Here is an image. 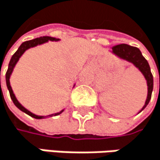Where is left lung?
<instances>
[{
	"mask_svg": "<svg viewBox=\"0 0 160 160\" xmlns=\"http://www.w3.org/2000/svg\"><path fill=\"white\" fill-rule=\"evenodd\" d=\"M112 49H113V52L116 55H118V57H120V58L134 63L144 75L146 81H147V85H148V96H147L145 105L142 108V110H143L148 105V103H149L151 97H152L153 87H154V78H153V75L151 73L149 63H148L147 60L142 56L140 50L138 47L131 46V45L125 44V43H121V44L113 46Z\"/></svg>",
	"mask_w": 160,
	"mask_h": 160,
	"instance_id": "1",
	"label": "left lung"
}]
</instances>
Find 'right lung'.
Segmentation results:
<instances>
[{"instance_id": "add662e5", "label": "right lung", "mask_w": 160, "mask_h": 160, "mask_svg": "<svg viewBox=\"0 0 160 160\" xmlns=\"http://www.w3.org/2000/svg\"><path fill=\"white\" fill-rule=\"evenodd\" d=\"M48 41H58V40L55 39V38H53V37L43 36V37H40V38H37V39H34V40H31V41H26V42H22V43L21 44V46L18 48V50L15 52V54L12 56V58H11V60H10V62H9V64H8V69H7L6 74H5L6 86H7V88H8V90H9L10 98H11V99H12V101L14 102V104H15V105H16L20 110H22V112H24L25 114L29 115L30 117H32V118H42L43 117L36 116V115L32 114L31 112H29L28 110H26L23 106H22V105L19 103V101H18V100H17V98H15V95L13 94L12 88H11V86H10L9 78H10L11 73H12V71H13V68H14L15 64H16V63H17V62L19 61L20 57L23 54V52H24L26 49H28V48H30V47H33V46H36V45H38V44H42V43H43V42H48ZM0 75H1V73H0ZM0 86H1V77H0ZM61 113H62V112H60V113H56V114L50 115V116H48V117L58 116V115H60Z\"/></svg>"}]
</instances>
